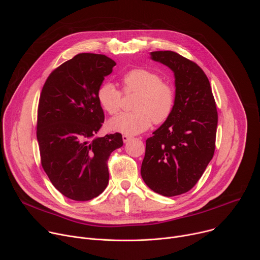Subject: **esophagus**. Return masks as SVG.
I'll list each match as a JSON object with an SVG mask.
<instances>
[{"instance_id":"34e87169","label":"esophagus","mask_w":260,"mask_h":260,"mask_svg":"<svg viewBox=\"0 0 260 260\" xmlns=\"http://www.w3.org/2000/svg\"><path fill=\"white\" fill-rule=\"evenodd\" d=\"M133 139V137L132 136H128V135H123L122 136V140H123V142L124 143H126V142H128L129 140H132Z\"/></svg>"}]
</instances>
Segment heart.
I'll return each instance as SVG.
<instances>
[{"label": "heart", "mask_w": 260, "mask_h": 260, "mask_svg": "<svg viewBox=\"0 0 260 260\" xmlns=\"http://www.w3.org/2000/svg\"><path fill=\"white\" fill-rule=\"evenodd\" d=\"M124 92H138L133 108L111 119L110 128L124 135H137L152 124L164 123L171 116L175 105V90L171 84L161 81L157 73L136 68L125 72L121 77ZM96 100L110 115H115L121 107L122 93L111 82H103L96 90Z\"/></svg>", "instance_id": "obj_1"}]
</instances>
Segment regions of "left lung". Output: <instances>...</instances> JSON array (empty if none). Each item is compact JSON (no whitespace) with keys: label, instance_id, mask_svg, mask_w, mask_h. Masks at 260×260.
<instances>
[{"label":"left lung","instance_id":"obj_1","mask_svg":"<svg viewBox=\"0 0 260 260\" xmlns=\"http://www.w3.org/2000/svg\"><path fill=\"white\" fill-rule=\"evenodd\" d=\"M151 58L175 75V105L169 119L146 140L141 175L147 186L164 197L189 191L215 151L218 114L205 72L174 51H153Z\"/></svg>","mask_w":260,"mask_h":260}]
</instances>
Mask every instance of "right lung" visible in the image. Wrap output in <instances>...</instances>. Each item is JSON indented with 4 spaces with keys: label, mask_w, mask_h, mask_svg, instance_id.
<instances>
[{
    "label": "right lung",
    "mask_w": 260,
    "mask_h": 260,
    "mask_svg": "<svg viewBox=\"0 0 260 260\" xmlns=\"http://www.w3.org/2000/svg\"><path fill=\"white\" fill-rule=\"evenodd\" d=\"M116 62L80 53L48 76L37 120L41 165L53 186L74 201H89L107 187V160L123 145L119 133L95 138L105 115L96 90Z\"/></svg>",
    "instance_id": "right-lung-1"
}]
</instances>
